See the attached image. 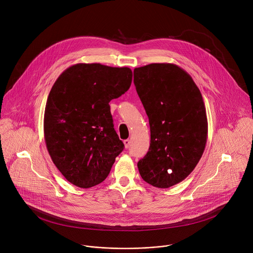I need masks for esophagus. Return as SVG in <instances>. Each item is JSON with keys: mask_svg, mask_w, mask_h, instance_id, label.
Wrapping results in <instances>:
<instances>
[{"mask_svg": "<svg viewBox=\"0 0 253 253\" xmlns=\"http://www.w3.org/2000/svg\"><path fill=\"white\" fill-rule=\"evenodd\" d=\"M124 144H125L126 148H129V146H130V140H129V139L124 140Z\"/></svg>", "mask_w": 253, "mask_h": 253, "instance_id": "obj_1", "label": "esophagus"}]
</instances>
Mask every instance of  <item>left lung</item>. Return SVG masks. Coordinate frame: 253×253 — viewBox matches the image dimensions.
<instances>
[{
	"instance_id": "left-lung-1",
	"label": "left lung",
	"mask_w": 253,
	"mask_h": 253,
	"mask_svg": "<svg viewBox=\"0 0 253 253\" xmlns=\"http://www.w3.org/2000/svg\"><path fill=\"white\" fill-rule=\"evenodd\" d=\"M133 82L149 119L151 142L137 163L143 180L169 188L196 168L208 139L202 93L192 77L171 63H152L133 71Z\"/></svg>"
}]
</instances>
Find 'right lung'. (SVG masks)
Returning a JSON list of instances; mask_svg holds the SVG:
<instances>
[{
  "instance_id": "obj_1",
  "label": "right lung",
  "mask_w": 253,
  "mask_h": 253,
  "mask_svg": "<svg viewBox=\"0 0 253 253\" xmlns=\"http://www.w3.org/2000/svg\"><path fill=\"white\" fill-rule=\"evenodd\" d=\"M132 71L99 63H78L62 73L48 94L44 141L62 175L80 188L105 180L124 150L109 102L129 88Z\"/></svg>"
}]
</instances>
